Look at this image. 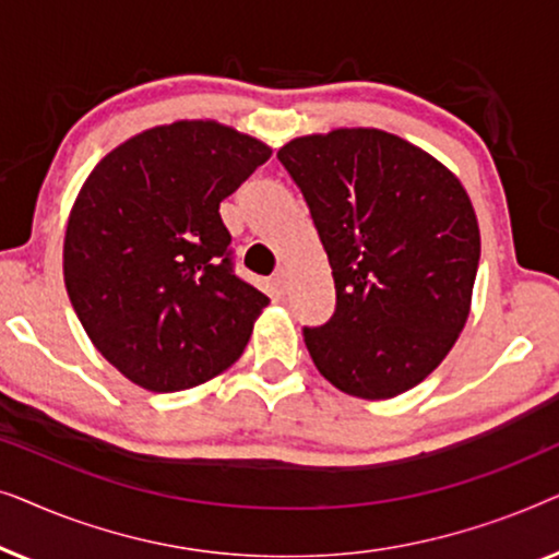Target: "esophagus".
I'll list each match as a JSON object with an SVG mask.
<instances>
[{"label":"esophagus","mask_w":559,"mask_h":559,"mask_svg":"<svg viewBox=\"0 0 559 559\" xmlns=\"http://www.w3.org/2000/svg\"><path fill=\"white\" fill-rule=\"evenodd\" d=\"M274 285H277L280 293H285L287 285H289V270H287V266H280V270L274 272Z\"/></svg>","instance_id":"esophagus-1"}]
</instances>
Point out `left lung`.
Returning a JSON list of instances; mask_svg holds the SVG:
<instances>
[{"mask_svg":"<svg viewBox=\"0 0 559 559\" xmlns=\"http://www.w3.org/2000/svg\"><path fill=\"white\" fill-rule=\"evenodd\" d=\"M277 157L333 270V318L302 331L318 371L361 400L417 386L471 312L480 234L461 180L381 129L297 136Z\"/></svg>","mask_w":559,"mask_h":559,"instance_id":"8db88e82","label":"left lung"}]
</instances>
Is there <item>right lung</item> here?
Segmentation results:
<instances>
[{
	"label": "right lung",
	"mask_w": 559,
	"mask_h": 559,
	"mask_svg": "<svg viewBox=\"0 0 559 559\" xmlns=\"http://www.w3.org/2000/svg\"><path fill=\"white\" fill-rule=\"evenodd\" d=\"M270 155L218 121H175L119 144L83 182L66 289L98 354L136 386H198L247 348L270 297L234 274L218 205Z\"/></svg>",
	"instance_id": "add662e5"
}]
</instances>
